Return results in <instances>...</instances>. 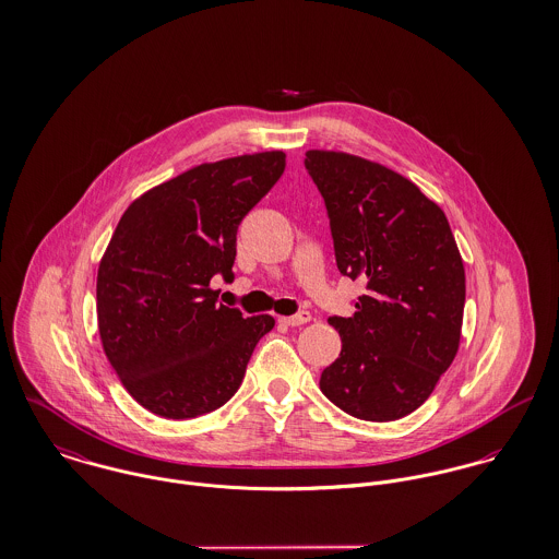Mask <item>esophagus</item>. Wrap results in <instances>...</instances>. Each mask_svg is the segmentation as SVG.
<instances>
[{"instance_id": "34e87169", "label": "esophagus", "mask_w": 559, "mask_h": 559, "mask_svg": "<svg viewBox=\"0 0 559 559\" xmlns=\"http://www.w3.org/2000/svg\"><path fill=\"white\" fill-rule=\"evenodd\" d=\"M280 320H282L284 324H288V326H299V324L310 322L312 314H310V312H299V314H295V317H284V319Z\"/></svg>"}]
</instances>
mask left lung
<instances>
[{"instance_id": "1", "label": "left lung", "mask_w": 559, "mask_h": 559, "mask_svg": "<svg viewBox=\"0 0 559 559\" xmlns=\"http://www.w3.org/2000/svg\"><path fill=\"white\" fill-rule=\"evenodd\" d=\"M342 275L366 295L348 319L329 317L340 357L320 392L353 417L413 413L452 366L465 310V266L445 213L399 171L337 151H308Z\"/></svg>"}]
</instances>
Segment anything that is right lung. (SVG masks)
Segmentation results:
<instances>
[{
  "instance_id": "add662e5",
  "label": "right lung",
  "mask_w": 559,
  "mask_h": 559,
  "mask_svg": "<svg viewBox=\"0 0 559 559\" xmlns=\"http://www.w3.org/2000/svg\"><path fill=\"white\" fill-rule=\"evenodd\" d=\"M286 167L282 151L195 165L142 193L120 217L96 275L103 350L124 390L165 419L233 399L275 319L217 304L242 217Z\"/></svg>"
}]
</instances>
